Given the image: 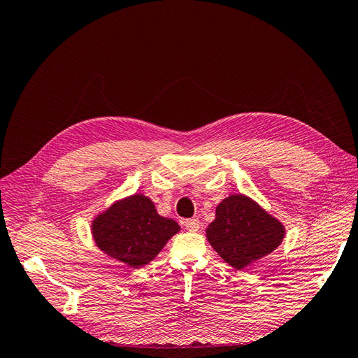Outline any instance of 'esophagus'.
Returning <instances> with one entry per match:
<instances>
[{"label":"esophagus","mask_w":358,"mask_h":358,"mask_svg":"<svg viewBox=\"0 0 358 358\" xmlns=\"http://www.w3.org/2000/svg\"><path fill=\"white\" fill-rule=\"evenodd\" d=\"M184 225H185V228L188 229V231H197V229H199V227H201V222H199V219H187L185 222H184Z\"/></svg>","instance_id":"34e87169"}]
</instances>
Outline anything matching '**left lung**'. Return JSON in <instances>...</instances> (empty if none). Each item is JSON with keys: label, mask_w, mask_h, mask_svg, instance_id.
Wrapping results in <instances>:
<instances>
[{"label": "left lung", "mask_w": 358, "mask_h": 358, "mask_svg": "<svg viewBox=\"0 0 358 358\" xmlns=\"http://www.w3.org/2000/svg\"><path fill=\"white\" fill-rule=\"evenodd\" d=\"M283 236L280 222L242 194L220 202L216 219L206 228V239L213 248L236 269L273 252Z\"/></svg>", "instance_id": "left-lung-1"}]
</instances>
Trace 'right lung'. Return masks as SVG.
<instances>
[{"label": "right lung", "mask_w": 358, "mask_h": 358, "mask_svg": "<svg viewBox=\"0 0 358 358\" xmlns=\"http://www.w3.org/2000/svg\"><path fill=\"white\" fill-rule=\"evenodd\" d=\"M179 229L173 219L159 216L155 203L142 194L115 203L93 222L99 248L131 268L153 260Z\"/></svg>", "instance_id": "right-lung-1"}]
</instances>
